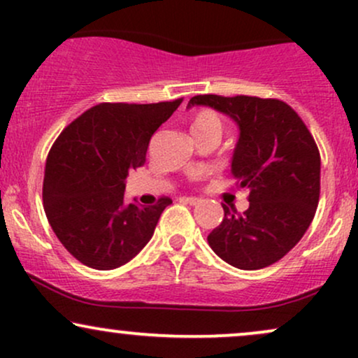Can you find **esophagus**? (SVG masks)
I'll use <instances>...</instances> for the list:
<instances>
[{
	"label": "esophagus",
	"instance_id": "34e87169",
	"mask_svg": "<svg viewBox=\"0 0 358 358\" xmlns=\"http://www.w3.org/2000/svg\"><path fill=\"white\" fill-rule=\"evenodd\" d=\"M183 200H185V202H187V203H190V205H196V203L200 202V200L196 199V196H183Z\"/></svg>",
	"mask_w": 358,
	"mask_h": 358
}]
</instances>
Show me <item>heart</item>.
<instances>
[{"mask_svg": "<svg viewBox=\"0 0 358 358\" xmlns=\"http://www.w3.org/2000/svg\"><path fill=\"white\" fill-rule=\"evenodd\" d=\"M224 122L219 113L213 109L203 108L199 109L190 119V133L192 136H202V134H222Z\"/></svg>", "mask_w": 358, "mask_h": 358, "instance_id": "heart-1", "label": "heart"}]
</instances>
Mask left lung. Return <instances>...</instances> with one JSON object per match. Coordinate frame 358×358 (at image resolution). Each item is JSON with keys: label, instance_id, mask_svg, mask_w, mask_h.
<instances>
[{"label": "left lung", "instance_id": "obj_1", "mask_svg": "<svg viewBox=\"0 0 358 358\" xmlns=\"http://www.w3.org/2000/svg\"><path fill=\"white\" fill-rule=\"evenodd\" d=\"M239 126L232 156L237 187L249 190V208L224 207V219L208 234L213 252L234 268H268L289 252L313 220L320 200V151L298 113L279 99L254 96L192 97Z\"/></svg>", "mask_w": 358, "mask_h": 358}]
</instances>
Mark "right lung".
I'll list each match as a JSON object with an SVG mask.
<instances>
[{"label": "right lung", "mask_w": 358, "mask_h": 358, "mask_svg": "<svg viewBox=\"0 0 358 358\" xmlns=\"http://www.w3.org/2000/svg\"><path fill=\"white\" fill-rule=\"evenodd\" d=\"M183 99L156 104L102 102L65 127L47 156L43 208L57 239L77 261L108 271L150 242L171 203H127L124 180L143 166L150 139Z\"/></svg>", "instance_id": "1"}]
</instances>
